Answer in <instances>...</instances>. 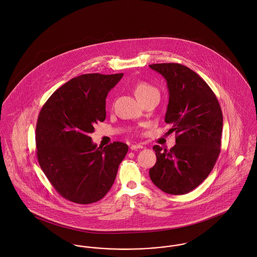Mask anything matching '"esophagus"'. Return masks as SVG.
<instances>
[{
	"label": "esophagus",
	"mask_w": 257,
	"mask_h": 257,
	"mask_svg": "<svg viewBox=\"0 0 257 257\" xmlns=\"http://www.w3.org/2000/svg\"><path fill=\"white\" fill-rule=\"evenodd\" d=\"M144 147L142 146V145H139V144H136V145H131V147H130V149L132 150V151H137L139 149H143Z\"/></svg>",
	"instance_id": "esophagus-1"
}]
</instances>
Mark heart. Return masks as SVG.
I'll list each match as a JSON object with an SVG mask.
<instances>
[{"label":"heart","mask_w":257,"mask_h":257,"mask_svg":"<svg viewBox=\"0 0 257 257\" xmlns=\"http://www.w3.org/2000/svg\"><path fill=\"white\" fill-rule=\"evenodd\" d=\"M134 93H135L136 97L140 99V101L153 94H156V93L159 94L158 89L155 86H153L147 82L137 83L134 87Z\"/></svg>","instance_id":"obj_1"}]
</instances>
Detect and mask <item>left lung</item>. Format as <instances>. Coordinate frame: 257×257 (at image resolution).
I'll return each mask as SVG.
<instances>
[{"instance_id":"8db88e82","label":"left lung","mask_w":257,"mask_h":257,"mask_svg":"<svg viewBox=\"0 0 257 257\" xmlns=\"http://www.w3.org/2000/svg\"><path fill=\"white\" fill-rule=\"evenodd\" d=\"M150 67L167 82L169 102L165 122L175 131L176 145L169 151L154 150L157 163L150 169L153 183L162 192L184 195L200 185L213 169L221 147L222 110L206 82L180 63Z\"/></svg>"}]
</instances>
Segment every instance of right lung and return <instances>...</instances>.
<instances>
[{
  "label": "right lung",
  "mask_w": 257,
  "mask_h": 257,
  "mask_svg": "<svg viewBox=\"0 0 257 257\" xmlns=\"http://www.w3.org/2000/svg\"><path fill=\"white\" fill-rule=\"evenodd\" d=\"M123 73L83 74L62 85L45 102L36 125L40 166L62 198L89 204L110 190L128 146L97 148L89 137L105 119V99Z\"/></svg>",
  "instance_id": "1"
}]
</instances>
